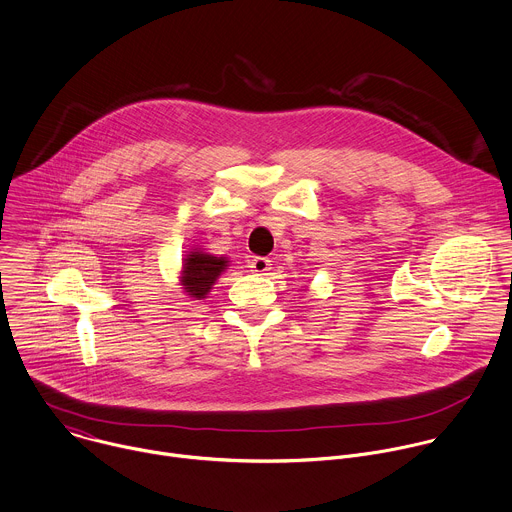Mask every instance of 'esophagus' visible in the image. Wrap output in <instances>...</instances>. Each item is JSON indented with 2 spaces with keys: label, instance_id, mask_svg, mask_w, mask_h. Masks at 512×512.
<instances>
[{
  "label": "esophagus",
  "instance_id": "esophagus-1",
  "mask_svg": "<svg viewBox=\"0 0 512 512\" xmlns=\"http://www.w3.org/2000/svg\"><path fill=\"white\" fill-rule=\"evenodd\" d=\"M249 267L257 275H267V271H271V261L267 257H255V259H251Z\"/></svg>",
  "mask_w": 512,
  "mask_h": 512
}]
</instances>
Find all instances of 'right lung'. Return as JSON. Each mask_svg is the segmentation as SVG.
<instances>
[{
	"instance_id": "right-lung-1",
	"label": "right lung",
	"mask_w": 512,
	"mask_h": 512,
	"mask_svg": "<svg viewBox=\"0 0 512 512\" xmlns=\"http://www.w3.org/2000/svg\"><path fill=\"white\" fill-rule=\"evenodd\" d=\"M227 257H215L193 249L183 261V277L181 285L189 297L205 299L207 293L213 289L219 275L227 269Z\"/></svg>"
}]
</instances>
